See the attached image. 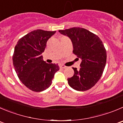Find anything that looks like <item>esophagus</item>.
Returning <instances> with one entry per match:
<instances>
[{
	"mask_svg": "<svg viewBox=\"0 0 123 123\" xmlns=\"http://www.w3.org/2000/svg\"><path fill=\"white\" fill-rule=\"evenodd\" d=\"M59 66H60V68H62V69H65V68H67L66 66H65V65H62V64L59 65Z\"/></svg>",
	"mask_w": 123,
	"mask_h": 123,
	"instance_id": "esophagus-1",
	"label": "esophagus"
}]
</instances>
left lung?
I'll return each mask as SVG.
<instances>
[{"label": "left lung", "mask_w": 123, "mask_h": 123, "mask_svg": "<svg viewBox=\"0 0 123 123\" xmlns=\"http://www.w3.org/2000/svg\"><path fill=\"white\" fill-rule=\"evenodd\" d=\"M58 31L71 38L73 53L81 59L79 69L72 68L74 74L68 78L69 85L79 91L92 88L101 78L106 66L107 54L102 41L97 35L83 28Z\"/></svg>", "instance_id": "left-lung-1"}]
</instances>
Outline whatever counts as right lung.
<instances>
[{"label": "right lung", "mask_w": 123, "mask_h": 123, "mask_svg": "<svg viewBox=\"0 0 123 123\" xmlns=\"http://www.w3.org/2000/svg\"><path fill=\"white\" fill-rule=\"evenodd\" d=\"M55 31L37 30L20 38L12 55V63L19 80L34 92L45 91L51 86L58 64H49L41 55L49 38Z\"/></svg>", "instance_id": "add662e5"}]
</instances>
